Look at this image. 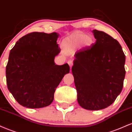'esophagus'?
<instances>
[{"instance_id":"obj_1","label":"esophagus","mask_w":132,"mask_h":132,"mask_svg":"<svg viewBox=\"0 0 132 132\" xmlns=\"http://www.w3.org/2000/svg\"><path fill=\"white\" fill-rule=\"evenodd\" d=\"M67 63H68V64L69 65V66L70 67L73 65V60H71V59H69V60H68Z\"/></svg>"}]
</instances>
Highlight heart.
Here are the masks:
<instances>
[{"instance_id": "heart-1", "label": "heart", "mask_w": 132, "mask_h": 132, "mask_svg": "<svg viewBox=\"0 0 132 132\" xmlns=\"http://www.w3.org/2000/svg\"><path fill=\"white\" fill-rule=\"evenodd\" d=\"M92 38L83 33L76 34L63 41V44L66 47H77L82 43H83L85 46H89L92 44Z\"/></svg>"}]
</instances>
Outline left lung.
Here are the masks:
<instances>
[{"label":"left lung","instance_id":"left-lung-1","mask_svg":"<svg viewBox=\"0 0 132 132\" xmlns=\"http://www.w3.org/2000/svg\"><path fill=\"white\" fill-rule=\"evenodd\" d=\"M96 41L75 54L72 72L80 106L89 111L105 109L121 93L125 76V55L117 40L92 31Z\"/></svg>","mask_w":132,"mask_h":132}]
</instances>
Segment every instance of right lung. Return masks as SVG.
Segmentation results:
<instances>
[{
  "instance_id": "add662e5",
  "label": "right lung",
  "mask_w": 132,
  "mask_h": 132,
  "mask_svg": "<svg viewBox=\"0 0 132 132\" xmlns=\"http://www.w3.org/2000/svg\"><path fill=\"white\" fill-rule=\"evenodd\" d=\"M58 37L57 32H31L11 49L6 67L7 88L21 106L36 109L50 105L57 87L69 73L68 63H54L60 52Z\"/></svg>"
}]
</instances>
